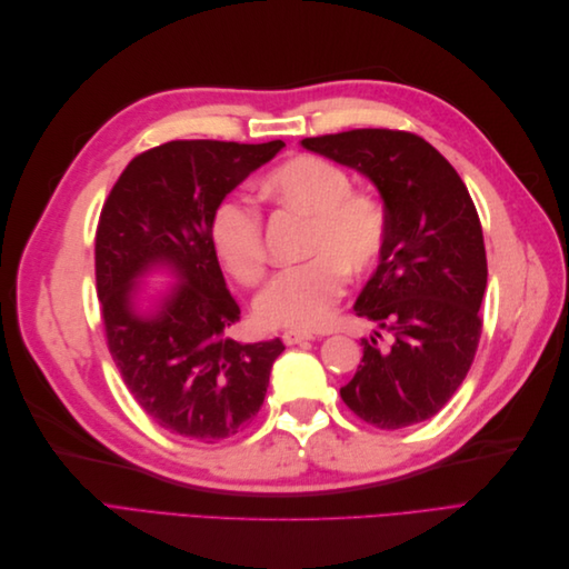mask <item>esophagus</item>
I'll use <instances>...</instances> for the list:
<instances>
[{"mask_svg": "<svg viewBox=\"0 0 569 569\" xmlns=\"http://www.w3.org/2000/svg\"><path fill=\"white\" fill-rule=\"evenodd\" d=\"M313 335L311 332H301V330H287L282 335V341L287 343V347H295V343H301V341H311Z\"/></svg>", "mask_w": 569, "mask_h": 569, "instance_id": "esophagus-1", "label": "esophagus"}]
</instances>
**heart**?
Wrapping results in <instances>:
<instances>
[{
  "mask_svg": "<svg viewBox=\"0 0 569 569\" xmlns=\"http://www.w3.org/2000/svg\"><path fill=\"white\" fill-rule=\"evenodd\" d=\"M266 192L282 209L313 218L306 239L311 261L274 272L256 299V316L270 327L316 330L332 318L347 291V270L368 272L382 258L389 237L387 206L368 189H353L341 166L313 153L270 170ZM211 244L237 282L253 287L263 280L266 222L253 199L234 194L216 206Z\"/></svg>",
  "mask_w": 569,
  "mask_h": 569,
  "instance_id": "1",
  "label": "heart"
}]
</instances>
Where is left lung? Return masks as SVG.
<instances>
[{
  "mask_svg": "<svg viewBox=\"0 0 569 569\" xmlns=\"http://www.w3.org/2000/svg\"><path fill=\"white\" fill-rule=\"evenodd\" d=\"M306 149L368 176L389 237L356 316L377 322L341 401L380 429L429 420L468 375L481 337L487 249L468 187L416 132L360 128L306 137Z\"/></svg>",
  "mask_w": 569,
  "mask_h": 569,
  "instance_id": "obj_1",
  "label": "left lung"
}]
</instances>
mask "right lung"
<instances>
[{"label":"right lung","mask_w":569,"mask_h":569,"mask_svg":"<svg viewBox=\"0 0 569 569\" xmlns=\"http://www.w3.org/2000/svg\"><path fill=\"white\" fill-rule=\"evenodd\" d=\"M282 147L166 142L137 153L101 206L94 274L107 347L137 406L184 439L213 443L244 429L284 351L280 339L230 337L242 311L211 244L216 206ZM157 262L183 282L157 317L142 319L131 311L133 280Z\"/></svg>","instance_id":"right-lung-1"}]
</instances>
